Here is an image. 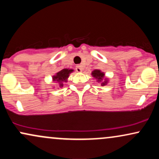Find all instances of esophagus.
I'll return each mask as SVG.
<instances>
[{
    "mask_svg": "<svg viewBox=\"0 0 159 159\" xmlns=\"http://www.w3.org/2000/svg\"><path fill=\"white\" fill-rule=\"evenodd\" d=\"M75 70H76V72H81L82 71H83L81 66H80V65L77 66L75 67Z\"/></svg>",
    "mask_w": 159,
    "mask_h": 159,
    "instance_id": "34e87169",
    "label": "esophagus"
}]
</instances>
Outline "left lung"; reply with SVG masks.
<instances>
[{
    "label": "left lung",
    "instance_id": "8db88e82",
    "mask_svg": "<svg viewBox=\"0 0 159 159\" xmlns=\"http://www.w3.org/2000/svg\"><path fill=\"white\" fill-rule=\"evenodd\" d=\"M91 75L96 80V81L101 84L102 86H105L108 83V79L105 78V72H102L100 69H95L93 71Z\"/></svg>",
    "mask_w": 159,
    "mask_h": 159
}]
</instances>
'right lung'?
Instances as JSON below:
<instances>
[{"label":"right lung","instance_id":"1","mask_svg":"<svg viewBox=\"0 0 159 159\" xmlns=\"http://www.w3.org/2000/svg\"><path fill=\"white\" fill-rule=\"evenodd\" d=\"M74 72V69H63L59 71L58 72L52 76V81L54 83H57L59 84V87H63V83L67 82L68 78L72 72ZM58 87V88H59Z\"/></svg>","mask_w":159,"mask_h":159}]
</instances>
